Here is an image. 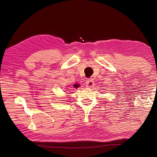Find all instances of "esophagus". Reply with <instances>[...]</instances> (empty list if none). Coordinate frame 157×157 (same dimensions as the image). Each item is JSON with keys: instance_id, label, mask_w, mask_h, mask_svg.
Instances as JSON below:
<instances>
[{"instance_id": "34e87169", "label": "esophagus", "mask_w": 157, "mask_h": 157, "mask_svg": "<svg viewBox=\"0 0 157 157\" xmlns=\"http://www.w3.org/2000/svg\"><path fill=\"white\" fill-rule=\"evenodd\" d=\"M94 80H93L92 79H88L86 81V87L88 88H91L93 86H94Z\"/></svg>"}]
</instances>
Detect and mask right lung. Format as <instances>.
<instances>
[{
  "instance_id": "1",
  "label": "right lung",
  "mask_w": 157,
  "mask_h": 157,
  "mask_svg": "<svg viewBox=\"0 0 157 157\" xmlns=\"http://www.w3.org/2000/svg\"><path fill=\"white\" fill-rule=\"evenodd\" d=\"M74 87H75V86H74ZM76 87H77V86H75V88H76Z\"/></svg>"
}]
</instances>
